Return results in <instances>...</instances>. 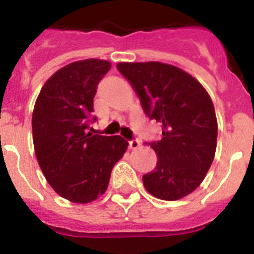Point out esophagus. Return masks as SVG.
Wrapping results in <instances>:
<instances>
[{
	"instance_id": "34e87169",
	"label": "esophagus",
	"mask_w": 254,
	"mask_h": 254,
	"mask_svg": "<svg viewBox=\"0 0 254 254\" xmlns=\"http://www.w3.org/2000/svg\"><path fill=\"white\" fill-rule=\"evenodd\" d=\"M140 141L137 140V138H132V140H129L128 141V146L131 147L132 150H136V149H138V147H140Z\"/></svg>"
}]
</instances>
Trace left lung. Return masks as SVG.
Segmentation results:
<instances>
[{"label":"left lung","instance_id":"8db88e82","mask_svg":"<svg viewBox=\"0 0 254 254\" xmlns=\"http://www.w3.org/2000/svg\"><path fill=\"white\" fill-rule=\"evenodd\" d=\"M117 68L140 98L150 120L161 123V140L146 142L158 161L142 177L152 196L176 201L193 192L216 151L217 121L203 86L190 73L160 62H122Z\"/></svg>","mask_w":254,"mask_h":254}]
</instances>
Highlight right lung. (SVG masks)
<instances>
[{"instance_id":"right-lung-1","label":"right lung","mask_w":254,"mask_h":254,"mask_svg":"<svg viewBox=\"0 0 254 254\" xmlns=\"http://www.w3.org/2000/svg\"><path fill=\"white\" fill-rule=\"evenodd\" d=\"M108 61H77L43 85L33 112V141L39 167L52 188L71 202L87 203L105 192L128 142L121 136L86 133L98 84Z\"/></svg>"}]
</instances>
